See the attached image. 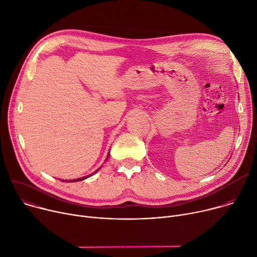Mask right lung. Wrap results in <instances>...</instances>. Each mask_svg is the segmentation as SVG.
Returning a JSON list of instances; mask_svg holds the SVG:
<instances>
[{
    "instance_id": "add662e5",
    "label": "right lung",
    "mask_w": 257,
    "mask_h": 257,
    "mask_svg": "<svg viewBox=\"0 0 257 257\" xmlns=\"http://www.w3.org/2000/svg\"><path fill=\"white\" fill-rule=\"evenodd\" d=\"M90 176V175H89ZM89 176H86V177H83V178H80V179H75V180H72V181H70V182H77V181H81V180H84V179H86V178H88ZM62 181H64V180H62Z\"/></svg>"
}]
</instances>
